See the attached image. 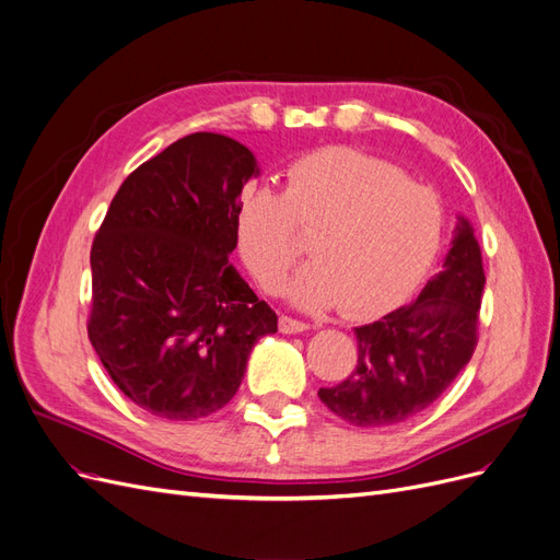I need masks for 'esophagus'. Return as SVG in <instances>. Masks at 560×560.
<instances>
[{
	"label": "esophagus",
	"instance_id": "1",
	"mask_svg": "<svg viewBox=\"0 0 560 560\" xmlns=\"http://www.w3.org/2000/svg\"><path fill=\"white\" fill-rule=\"evenodd\" d=\"M279 330H281L283 335H298V332L310 330V323L291 318V316H281V318H279Z\"/></svg>",
	"mask_w": 560,
	"mask_h": 560
}]
</instances>
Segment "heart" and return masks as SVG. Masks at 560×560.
Instances as JSON below:
<instances>
[{
	"mask_svg": "<svg viewBox=\"0 0 560 560\" xmlns=\"http://www.w3.org/2000/svg\"><path fill=\"white\" fill-rule=\"evenodd\" d=\"M438 192L407 182L400 167L370 153L330 147L293 160L285 192L248 186L240 197L237 237L244 262L265 291H281L312 237L314 262L288 295L306 312L376 316L400 304L442 244Z\"/></svg>",
	"mask_w": 560,
	"mask_h": 560,
	"instance_id": "1",
	"label": "heart"
}]
</instances>
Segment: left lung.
<instances>
[{
    "mask_svg": "<svg viewBox=\"0 0 560 560\" xmlns=\"http://www.w3.org/2000/svg\"><path fill=\"white\" fill-rule=\"evenodd\" d=\"M483 283L475 228L458 215L442 272L417 300L353 330L358 363L345 382L318 390L320 402L358 428L417 417L470 363Z\"/></svg>",
    "mask_w": 560,
    "mask_h": 560,
    "instance_id": "1",
    "label": "left lung"
}]
</instances>
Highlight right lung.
Masks as SVG:
<instances>
[{"label":"right lung","mask_w":560,"mask_h":560,"mask_svg":"<svg viewBox=\"0 0 560 560\" xmlns=\"http://www.w3.org/2000/svg\"><path fill=\"white\" fill-rule=\"evenodd\" d=\"M256 155L195 132L118 188L90 250L88 337L114 384L160 419L209 417L237 393L277 314L228 260Z\"/></svg>","instance_id":"add662e5"}]
</instances>
